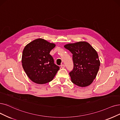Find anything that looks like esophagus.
<instances>
[{
    "label": "esophagus",
    "mask_w": 120,
    "mask_h": 120,
    "mask_svg": "<svg viewBox=\"0 0 120 120\" xmlns=\"http://www.w3.org/2000/svg\"><path fill=\"white\" fill-rule=\"evenodd\" d=\"M60 67H61V68H65V65H64V64H61V65H60Z\"/></svg>",
    "instance_id": "34e87169"
}]
</instances>
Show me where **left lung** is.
Returning a JSON list of instances; mask_svg holds the SVG:
<instances>
[{
    "label": "left lung",
    "instance_id": "1",
    "mask_svg": "<svg viewBox=\"0 0 120 120\" xmlns=\"http://www.w3.org/2000/svg\"><path fill=\"white\" fill-rule=\"evenodd\" d=\"M64 47L73 54L74 68L69 73L71 82L81 87L90 85L99 69L100 63L97 52L85 41L68 44Z\"/></svg>",
    "mask_w": 120,
    "mask_h": 120
}]
</instances>
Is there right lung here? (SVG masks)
Here are the masks:
<instances>
[{"label": "right lung", "instance_id": "right-lung-1", "mask_svg": "<svg viewBox=\"0 0 120 120\" xmlns=\"http://www.w3.org/2000/svg\"><path fill=\"white\" fill-rule=\"evenodd\" d=\"M54 43L42 38L30 42L24 48L22 63L28 77L38 84L51 82L55 77L60 67L54 64V59L50 54L55 48Z\"/></svg>", "mask_w": 120, "mask_h": 120}]
</instances>
